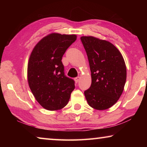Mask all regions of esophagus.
I'll use <instances>...</instances> for the list:
<instances>
[{
	"instance_id": "esophagus-1",
	"label": "esophagus",
	"mask_w": 147,
	"mask_h": 147,
	"mask_svg": "<svg viewBox=\"0 0 147 147\" xmlns=\"http://www.w3.org/2000/svg\"><path fill=\"white\" fill-rule=\"evenodd\" d=\"M80 77L77 76L75 78H74V81H75L76 83H78V82L80 80Z\"/></svg>"
}]
</instances>
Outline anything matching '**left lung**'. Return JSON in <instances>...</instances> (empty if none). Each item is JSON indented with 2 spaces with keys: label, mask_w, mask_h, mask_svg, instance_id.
<instances>
[{
  "label": "left lung",
  "mask_w": 147,
  "mask_h": 147,
  "mask_svg": "<svg viewBox=\"0 0 147 147\" xmlns=\"http://www.w3.org/2000/svg\"><path fill=\"white\" fill-rule=\"evenodd\" d=\"M91 73V85L84 91L91 108L104 110L113 106L123 93L126 67L120 51L106 40L82 36Z\"/></svg>",
  "instance_id": "8db88e82"
}]
</instances>
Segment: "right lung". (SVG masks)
<instances>
[{
    "mask_svg": "<svg viewBox=\"0 0 147 147\" xmlns=\"http://www.w3.org/2000/svg\"><path fill=\"white\" fill-rule=\"evenodd\" d=\"M76 35L52 33L36 45L28 59L27 78L36 100L43 108H64L74 90V82L65 76L62 57Z\"/></svg>",
    "mask_w": 147,
    "mask_h": 147,
    "instance_id": "add662e5",
    "label": "right lung"
}]
</instances>
